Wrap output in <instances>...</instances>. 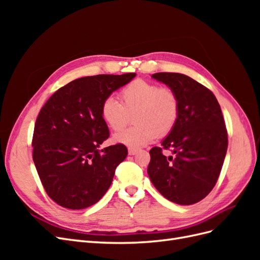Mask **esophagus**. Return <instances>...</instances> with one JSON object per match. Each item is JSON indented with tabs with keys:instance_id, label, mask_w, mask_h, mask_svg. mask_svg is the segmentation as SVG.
I'll return each instance as SVG.
<instances>
[{
	"instance_id": "34e87169",
	"label": "esophagus",
	"mask_w": 260,
	"mask_h": 260,
	"mask_svg": "<svg viewBox=\"0 0 260 260\" xmlns=\"http://www.w3.org/2000/svg\"><path fill=\"white\" fill-rule=\"evenodd\" d=\"M128 153H129V155H136L138 153V149H136V148H129L128 149Z\"/></svg>"
}]
</instances>
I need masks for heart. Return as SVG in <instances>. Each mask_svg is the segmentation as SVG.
Masks as SVG:
<instances>
[{"label": "heart", "mask_w": 260, "mask_h": 260, "mask_svg": "<svg viewBox=\"0 0 260 260\" xmlns=\"http://www.w3.org/2000/svg\"><path fill=\"white\" fill-rule=\"evenodd\" d=\"M120 99L121 103L108 96L101 105L102 119L114 131L123 129L133 115L136 124L115 135V143L140 147L151 143L157 136L166 137L174 129L179 116V101L171 89L137 79L121 90Z\"/></svg>", "instance_id": "b5f03b06"}]
</instances>
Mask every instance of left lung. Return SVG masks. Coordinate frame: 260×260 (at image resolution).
I'll use <instances>...</instances> for the list:
<instances>
[{
    "instance_id": "obj_1",
    "label": "left lung",
    "mask_w": 260,
    "mask_h": 260,
    "mask_svg": "<svg viewBox=\"0 0 260 260\" xmlns=\"http://www.w3.org/2000/svg\"><path fill=\"white\" fill-rule=\"evenodd\" d=\"M176 93L179 116L160 147L149 151L147 174L154 186L168 201L192 205L214 188L228 148V135L221 108L206 86L177 73L152 75ZM170 148L167 157L162 148Z\"/></svg>"
}]
</instances>
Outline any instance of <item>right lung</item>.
Listing matches in <instances>:
<instances>
[{
    "mask_svg": "<svg viewBox=\"0 0 260 260\" xmlns=\"http://www.w3.org/2000/svg\"><path fill=\"white\" fill-rule=\"evenodd\" d=\"M136 76L79 78L55 92L39 113L32 139L34 161L46 193L59 206L90 207L111 186L128 149L123 144L99 149L109 137L101 105Z\"/></svg>",
    "mask_w": 260,
    "mask_h": 260,
    "instance_id": "obj_1",
    "label": "right lung"
}]
</instances>
